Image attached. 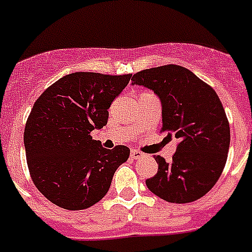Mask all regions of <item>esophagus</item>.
Returning <instances> with one entry per match:
<instances>
[{
  "label": "esophagus",
  "mask_w": 252,
  "mask_h": 252,
  "mask_svg": "<svg viewBox=\"0 0 252 252\" xmlns=\"http://www.w3.org/2000/svg\"><path fill=\"white\" fill-rule=\"evenodd\" d=\"M143 156V154L141 151H138V150H132L130 151V158H134V160H137V158H141Z\"/></svg>",
  "instance_id": "esophagus-1"
}]
</instances>
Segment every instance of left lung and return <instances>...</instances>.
Returning a JSON list of instances; mask_svg holds the SVG:
<instances>
[{
    "label": "left lung",
    "instance_id": "8db88e82",
    "mask_svg": "<svg viewBox=\"0 0 252 252\" xmlns=\"http://www.w3.org/2000/svg\"><path fill=\"white\" fill-rule=\"evenodd\" d=\"M133 83L154 91L161 101V132L178 138L172 161L155 156V177L146 186L162 200L187 204L205 196L223 172L229 150V123L209 84L179 65L138 71Z\"/></svg>",
    "mask_w": 252,
    "mask_h": 252
}]
</instances>
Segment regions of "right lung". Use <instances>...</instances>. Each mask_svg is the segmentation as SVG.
I'll use <instances>...</instances> for the list:
<instances>
[{
  "instance_id": "right-lung-1",
  "label": "right lung",
  "mask_w": 252,
  "mask_h": 252,
  "mask_svg": "<svg viewBox=\"0 0 252 252\" xmlns=\"http://www.w3.org/2000/svg\"><path fill=\"white\" fill-rule=\"evenodd\" d=\"M132 74H67L38 97L24 129L29 173L38 191L66 210H83L109 191L129 158L126 146L107 150L91 137L107 124L109 107Z\"/></svg>"
}]
</instances>
